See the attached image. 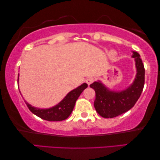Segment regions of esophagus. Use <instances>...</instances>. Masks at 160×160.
Masks as SVG:
<instances>
[{"label":"esophagus","instance_id":"34e87169","mask_svg":"<svg viewBox=\"0 0 160 160\" xmlns=\"http://www.w3.org/2000/svg\"><path fill=\"white\" fill-rule=\"evenodd\" d=\"M93 81H94V79H93V77H88V78H86V82L87 83L88 85H90L91 83H92L93 82Z\"/></svg>","mask_w":160,"mask_h":160}]
</instances>
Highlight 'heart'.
I'll return each instance as SVG.
<instances>
[{
	"mask_svg": "<svg viewBox=\"0 0 160 160\" xmlns=\"http://www.w3.org/2000/svg\"><path fill=\"white\" fill-rule=\"evenodd\" d=\"M116 56V52L115 50H111L109 52V57H111V58H114Z\"/></svg>",
	"mask_w": 160,
	"mask_h": 160,
	"instance_id": "obj_1",
	"label": "heart"
}]
</instances>
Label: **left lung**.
Instances as JSON below:
<instances>
[{"mask_svg":"<svg viewBox=\"0 0 160 160\" xmlns=\"http://www.w3.org/2000/svg\"><path fill=\"white\" fill-rule=\"evenodd\" d=\"M132 58L135 59L137 73L133 82L125 89L112 91L101 81L94 82L90 85L96 92L94 101L96 111L105 118H112L129 111L142 93L145 84V68L137 52L132 51Z\"/></svg>","mask_w":160,"mask_h":160,"instance_id":"obj_1","label":"left lung"}]
</instances>
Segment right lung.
Segmentation results:
<instances>
[{
    "mask_svg": "<svg viewBox=\"0 0 160 160\" xmlns=\"http://www.w3.org/2000/svg\"><path fill=\"white\" fill-rule=\"evenodd\" d=\"M18 81H19V76L18 78ZM87 87V83H82L81 86L68 93L58 104L52 106V108H39L32 106L27 101H25V102L30 111L40 118L48 121H61L67 119L70 116L74 109L76 101L79 97L82 91Z\"/></svg>",
    "mask_w": 160,
    "mask_h": 160,
    "instance_id": "add662e5",
    "label": "right lung"
}]
</instances>
